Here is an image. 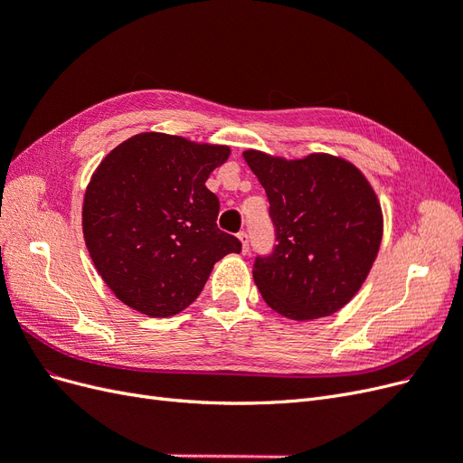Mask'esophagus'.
Segmentation results:
<instances>
[{
    "label": "esophagus",
    "mask_w": 463,
    "mask_h": 463,
    "mask_svg": "<svg viewBox=\"0 0 463 463\" xmlns=\"http://www.w3.org/2000/svg\"><path fill=\"white\" fill-rule=\"evenodd\" d=\"M237 237H240V241H241L243 253H249V235H247V232H240V233H237Z\"/></svg>",
    "instance_id": "esophagus-1"
}]
</instances>
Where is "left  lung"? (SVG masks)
I'll return each mask as SVG.
<instances>
[{"instance_id":"1","label":"left lung","mask_w":463,"mask_h":463,"mask_svg":"<svg viewBox=\"0 0 463 463\" xmlns=\"http://www.w3.org/2000/svg\"><path fill=\"white\" fill-rule=\"evenodd\" d=\"M266 191L276 245L253 262L266 305L293 320L328 317L365 282L383 240L376 194L355 165L311 154L305 160L243 152Z\"/></svg>"}]
</instances>
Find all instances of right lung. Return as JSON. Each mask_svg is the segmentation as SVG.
Masks as SVG:
<instances>
[{
  "mask_svg": "<svg viewBox=\"0 0 463 463\" xmlns=\"http://www.w3.org/2000/svg\"><path fill=\"white\" fill-rule=\"evenodd\" d=\"M228 146L141 133L96 167L82 233L108 288L148 317H172L201 296L213 266L241 241L218 230L220 201L206 179Z\"/></svg>",
  "mask_w": 463,
  "mask_h": 463,
  "instance_id": "add662e5",
  "label": "right lung"
}]
</instances>
